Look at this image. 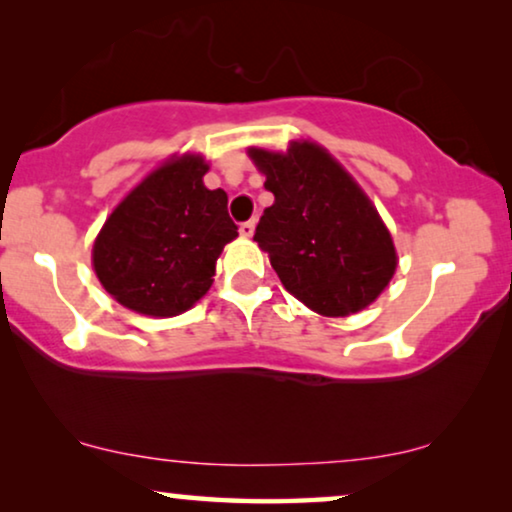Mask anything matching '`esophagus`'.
<instances>
[{
    "instance_id": "1",
    "label": "esophagus",
    "mask_w": 512,
    "mask_h": 512,
    "mask_svg": "<svg viewBox=\"0 0 512 512\" xmlns=\"http://www.w3.org/2000/svg\"><path fill=\"white\" fill-rule=\"evenodd\" d=\"M254 230H256V219H249V221H244L242 226H240V235L251 237V235H254Z\"/></svg>"
}]
</instances>
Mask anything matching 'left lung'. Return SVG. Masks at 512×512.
<instances>
[{
    "label": "left lung",
    "instance_id": "obj_1",
    "mask_svg": "<svg viewBox=\"0 0 512 512\" xmlns=\"http://www.w3.org/2000/svg\"><path fill=\"white\" fill-rule=\"evenodd\" d=\"M275 195L254 240L284 289L326 317H347L380 296L396 270L387 226L359 184L312 142L286 153L251 149Z\"/></svg>",
    "mask_w": 512,
    "mask_h": 512
}]
</instances>
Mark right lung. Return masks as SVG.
<instances>
[{"mask_svg":"<svg viewBox=\"0 0 512 512\" xmlns=\"http://www.w3.org/2000/svg\"><path fill=\"white\" fill-rule=\"evenodd\" d=\"M207 165L181 156L151 172L104 223L93 265L118 303L174 317L205 296L223 247L237 237L228 195L202 184Z\"/></svg>","mask_w":512,"mask_h":512,"instance_id":"right-lung-1","label":"right lung"}]
</instances>
